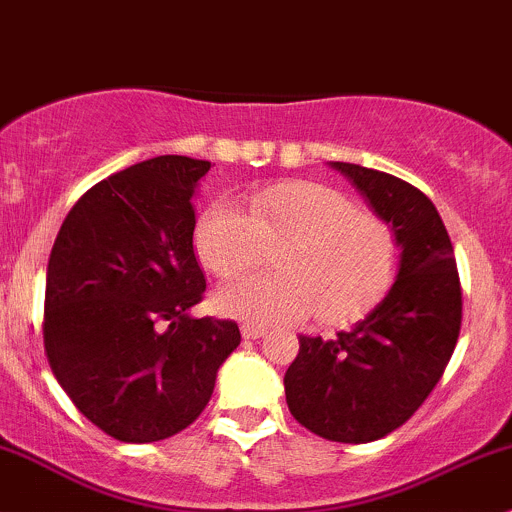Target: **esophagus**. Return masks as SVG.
<instances>
[{
    "label": "esophagus",
    "mask_w": 512,
    "mask_h": 512,
    "mask_svg": "<svg viewBox=\"0 0 512 512\" xmlns=\"http://www.w3.org/2000/svg\"><path fill=\"white\" fill-rule=\"evenodd\" d=\"M267 334V329L255 327V324H242V337L245 339H262Z\"/></svg>",
    "instance_id": "1"
}]
</instances>
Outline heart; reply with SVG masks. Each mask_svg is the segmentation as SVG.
Listing matches in <instances>:
<instances>
[{"instance_id":"b5f03b06","label":"heart","mask_w":512,"mask_h":512,"mask_svg":"<svg viewBox=\"0 0 512 512\" xmlns=\"http://www.w3.org/2000/svg\"><path fill=\"white\" fill-rule=\"evenodd\" d=\"M245 213L232 203L208 205L195 223V255L205 270L232 280L280 247L282 272L252 275L223 287L220 312L250 324H285L317 309L327 322L347 319L391 287L399 245L389 225L352 198L312 180L252 190Z\"/></svg>"}]
</instances>
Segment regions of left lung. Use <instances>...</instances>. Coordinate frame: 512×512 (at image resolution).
Wrapping results in <instances>:
<instances>
[{
  "label": "left lung",
  "mask_w": 512,
  "mask_h": 512,
  "mask_svg": "<svg viewBox=\"0 0 512 512\" xmlns=\"http://www.w3.org/2000/svg\"><path fill=\"white\" fill-rule=\"evenodd\" d=\"M332 165L394 227L399 275L349 332L299 337L285 394L307 431L327 441L369 443L409 421L443 376L461 334L463 292L451 237L421 190L364 165Z\"/></svg>",
  "instance_id": "8db88e82"
}]
</instances>
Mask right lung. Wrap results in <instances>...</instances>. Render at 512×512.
<instances>
[{
	"label": "right lung",
	"instance_id": "obj_1",
	"mask_svg": "<svg viewBox=\"0 0 512 512\" xmlns=\"http://www.w3.org/2000/svg\"><path fill=\"white\" fill-rule=\"evenodd\" d=\"M208 170L188 156L118 170L76 200L51 247L46 359L76 409L116 441L188 428L240 344L232 319L188 317L205 292L190 198Z\"/></svg>",
	"mask_w": 512,
	"mask_h": 512
}]
</instances>
